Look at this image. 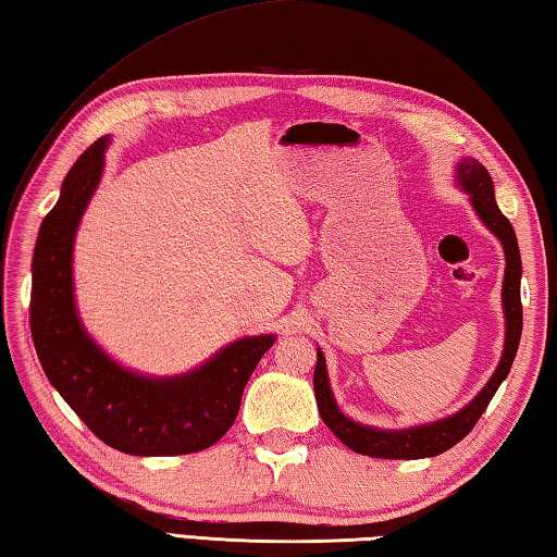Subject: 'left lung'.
<instances>
[{"mask_svg":"<svg viewBox=\"0 0 557 557\" xmlns=\"http://www.w3.org/2000/svg\"><path fill=\"white\" fill-rule=\"evenodd\" d=\"M459 183L463 190L471 195V202L475 212L485 226L493 232L505 246V285H503V307H505V321H507V335H505V352L499 364L495 369L493 379L487 381L485 388L478 394L463 410L456 412L451 418H444L440 422L422 424V428H410L400 432H384L374 428H362V424L345 418L335 406V398L329 386V372H325V359L319 350V359H315L313 369V391L315 403H319V412L323 422L329 424L331 432L341 440L345 446H350L355 454L374 456V459H428V456L444 454L451 449L454 444H459L468 432L475 428V422L487 408V403L493 400L497 388L507 379L511 362H515L519 341H521V256L517 234L511 228L507 216L499 212L495 202V188L493 178H490L487 169L478 159H461L459 163Z\"/></svg>","mask_w":557,"mask_h":557,"instance_id":"1","label":"left lung"}]
</instances>
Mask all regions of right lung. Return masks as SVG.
<instances>
[{
  "instance_id": "obj_1",
  "label": "right lung",
  "mask_w": 557,
  "mask_h": 557,
  "mask_svg": "<svg viewBox=\"0 0 557 557\" xmlns=\"http://www.w3.org/2000/svg\"><path fill=\"white\" fill-rule=\"evenodd\" d=\"M101 137L76 159L33 250L30 335L42 372L98 440L133 456L202 451L232 428L244 388L272 335L244 337L176 379H147L117 367L84 333L72 294V246L101 178Z\"/></svg>"
}]
</instances>
